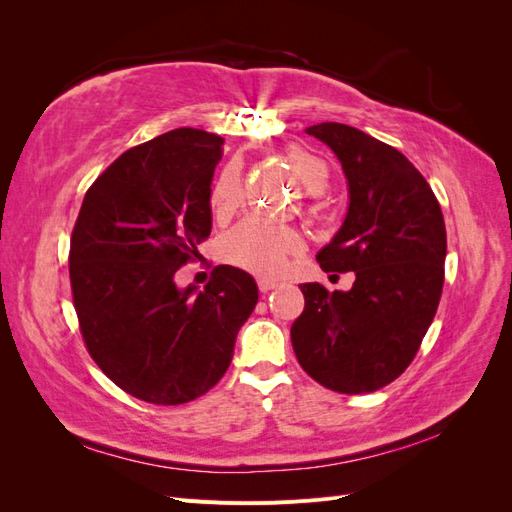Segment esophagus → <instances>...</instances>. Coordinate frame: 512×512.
<instances>
[{"label": "esophagus", "mask_w": 512, "mask_h": 512, "mask_svg": "<svg viewBox=\"0 0 512 512\" xmlns=\"http://www.w3.org/2000/svg\"><path fill=\"white\" fill-rule=\"evenodd\" d=\"M277 286H280V282H275V280H267V277H260L258 280V290L260 292H271V290H275Z\"/></svg>", "instance_id": "esophagus-1"}]
</instances>
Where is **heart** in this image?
Wrapping results in <instances>:
<instances>
[{
  "mask_svg": "<svg viewBox=\"0 0 512 512\" xmlns=\"http://www.w3.org/2000/svg\"><path fill=\"white\" fill-rule=\"evenodd\" d=\"M294 175L309 192H320L329 181V168L314 153L292 149L286 156ZM241 177L237 168H226L211 192L213 211L226 215L241 205ZM301 241L297 232L262 220H245L226 237V254L241 269L256 275H275L286 258L297 254Z\"/></svg>",
  "mask_w": 512,
  "mask_h": 512,
  "instance_id": "heart-1",
  "label": "heart"
}]
</instances>
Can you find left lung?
<instances>
[{"label":"left lung","mask_w":512,"mask_h":512,"mask_svg":"<svg viewBox=\"0 0 512 512\" xmlns=\"http://www.w3.org/2000/svg\"><path fill=\"white\" fill-rule=\"evenodd\" d=\"M342 162L350 205L316 260L322 271H354L348 292L301 284L303 314L290 329L301 367L331 391H378L404 374L444 286L446 228L436 194L414 164L346 123L305 130Z\"/></svg>","instance_id":"left-lung-1"}]
</instances>
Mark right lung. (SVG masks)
Returning <instances> with one entry per match:
<instances>
[{
  "mask_svg": "<svg viewBox=\"0 0 512 512\" xmlns=\"http://www.w3.org/2000/svg\"><path fill=\"white\" fill-rule=\"evenodd\" d=\"M224 138L177 128L132 147L91 183L70 239V284L91 359L128 395L179 406L232 361L258 303L254 277L220 265L205 290L177 288L211 232Z\"/></svg>",
  "mask_w": 512,
  "mask_h": 512,
  "instance_id": "obj_1",
  "label": "right lung"
}]
</instances>
